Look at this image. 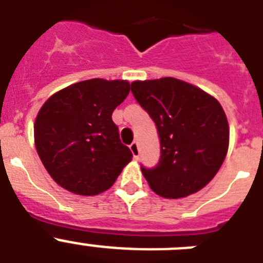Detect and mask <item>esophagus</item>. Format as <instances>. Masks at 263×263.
Returning <instances> with one entry per match:
<instances>
[{
  "instance_id": "1",
  "label": "esophagus",
  "mask_w": 263,
  "mask_h": 263,
  "mask_svg": "<svg viewBox=\"0 0 263 263\" xmlns=\"http://www.w3.org/2000/svg\"><path fill=\"white\" fill-rule=\"evenodd\" d=\"M130 152H132V154H133V157L136 158V159H138V157H139L138 143H137V142L132 143V145H130Z\"/></svg>"
}]
</instances>
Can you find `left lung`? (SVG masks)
Segmentation results:
<instances>
[{
  "instance_id": "8db88e82",
  "label": "left lung",
  "mask_w": 263,
  "mask_h": 263,
  "mask_svg": "<svg viewBox=\"0 0 263 263\" xmlns=\"http://www.w3.org/2000/svg\"><path fill=\"white\" fill-rule=\"evenodd\" d=\"M132 93L155 122L157 166H141L153 191L179 199L200 191L217 174L228 152L224 109L200 88L174 78L132 83Z\"/></svg>"
}]
</instances>
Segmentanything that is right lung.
<instances>
[{"instance_id": "add662e5", "label": "right lung", "mask_w": 263, "mask_h": 263, "mask_svg": "<svg viewBox=\"0 0 263 263\" xmlns=\"http://www.w3.org/2000/svg\"><path fill=\"white\" fill-rule=\"evenodd\" d=\"M129 90L126 80L90 79L59 90L43 104L34 125L35 147L58 184L84 196L113 185L133 158L111 120Z\"/></svg>"}]
</instances>
